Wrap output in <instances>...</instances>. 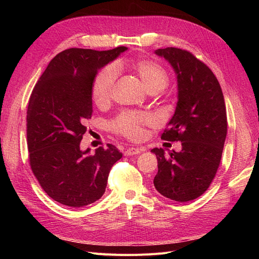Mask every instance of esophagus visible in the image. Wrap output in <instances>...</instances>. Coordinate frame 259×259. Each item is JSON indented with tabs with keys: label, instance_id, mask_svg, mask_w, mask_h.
<instances>
[{
	"label": "esophagus",
	"instance_id": "34e87169",
	"mask_svg": "<svg viewBox=\"0 0 259 259\" xmlns=\"http://www.w3.org/2000/svg\"><path fill=\"white\" fill-rule=\"evenodd\" d=\"M144 150L143 149H139V148H128L126 151H125V155H135V154H139L142 153Z\"/></svg>",
	"mask_w": 259,
	"mask_h": 259
}]
</instances>
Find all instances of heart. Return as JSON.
<instances>
[{"instance_id":"1","label":"heart","mask_w":259,"mask_h":259,"mask_svg":"<svg viewBox=\"0 0 259 259\" xmlns=\"http://www.w3.org/2000/svg\"><path fill=\"white\" fill-rule=\"evenodd\" d=\"M124 65L131 68L140 77L148 92L160 91L168 82L169 77L166 69L154 60L136 58L125 61ZM115 76L114 68L108 66L101 69L94 77L91 94L94 103L97 106L103 107L109 104L111 99ZM151 124H153L151 115L124 111L109 123V127L114 133L130 139H139L144 136V127L146 125Z\"/></svg>"}]
</instances>
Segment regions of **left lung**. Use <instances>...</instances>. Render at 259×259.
<instances>
[{
    "mask_svg": "<svg viewBox=\"0 0 259 259\" xmlns=\"http://www.w3.org/2000/svg\"><path fill=\"white\" fill-rule=\"evenodd\" d=\"M177 75L178 101L168 126L161 135L182 142V151L162 148L151 152L158 159L153 184L162 195L188 202L204 193L217 173L227 136V112L223 91L211 70L186 50L159 49Z\"/></svg>",
    "mask_w": 259,
    "mask_h": 259,
    "instance_id": "left-lung-1",
    "label": "left lung"
}]
</instances>
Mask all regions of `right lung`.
Segmentation results:
<instances>
[{
  "label": "right lung",
  "instance_id": "obj_1",
  "mask_svg": "<svg viewBox=\"0 0 259 259\" xmlns=\"http://www.w3.org/2000/svg\"><path fill=\"white\" fill-rule=\"evenodd\" d=\"M127 50L69 49L57 54L35 84L27 111L30 166L38 184L60 204L83 207L106 191L115 146L82 151L85 122L92 117V83L98 70Z\"/></svg>",
  "mask_w": 259,
  "mask_h": 259
}]
</instances>
